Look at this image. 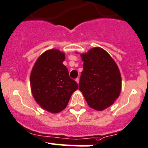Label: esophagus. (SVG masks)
<instances>
[{
  "label": "esophagus",
  "mask_w": 148,
  "mask_h": 148,
  "mask_svg": "<svg viewBox=\"0 0 148 148\" xmlns=\"http://www.w3.org/2000/svg\"><path fill=\"white\" fill-rule=\"evenodd\" d=\"M75 81L77 82V84H78V83H79V78H78V77H77V78L75 79Z\"/></svg>",
  "instance_id": "esophagus-1"
}]
</instances>
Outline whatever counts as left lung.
<instances>
[{
  "mask_svg": "<svg viewBox=\"0 0 148 148\" xmlns=\"http://www.w3.org/2000/svg\"><path fill=\"white\" fill-rule=\"evenodd\" d=\"M80 57L84 62L79 90L90 107L104 110L112 106L120 94L122 77L119 68L102 48H92Z\"/></svg>",
  "mask_w": 148,
  "mask_h": 148,
  "instance_id": "obj_1",
  "label": "left lung"
}]
</instances>
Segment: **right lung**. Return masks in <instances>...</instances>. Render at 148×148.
<instances>
[{
  "label": "right lung",
  "instance_id": "obj_1",
  "mask_svg": "<svg viewBox=\"0 0 148 148\" xmlns=\"http://www.w3.org/2000/svg\"><path fill=\"white\" fill-rule=\"evenodd\" d=\"M64 52L52 49L46 51L36 60L30 75L32 93L36 103L51 113L65 109L71 95L78 85L69 76L62 64Z\"/></svg>",
  "mask_w": 148,
  "mask_h": 148
}]
</instances>
